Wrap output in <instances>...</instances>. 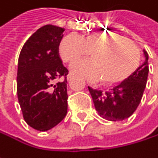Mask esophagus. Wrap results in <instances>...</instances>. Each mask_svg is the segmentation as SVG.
<instances>
[{"instance_id":"34e87169","label":"esophagus","mask_w":158,"mask_h":158,"mask_svg":"<svg viewBox=\"0 0 158 158\" xmlns=\"http://www.w3.org/2000/svg\"><path fill=\"white\" fill-rule=\"evenodd\" d=\"M73 74H71V73H69V75H68V77H67V79H68V80L69 81V80H71V79H73Z\"/></svg>"}]
</instances>
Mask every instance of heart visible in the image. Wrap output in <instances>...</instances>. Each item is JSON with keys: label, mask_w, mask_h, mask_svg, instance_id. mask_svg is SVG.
<instances>
[{"label": "heart", "mask_w": 158, "mask_h": 158, "mask_svg": "<svg viewBox=\"0 0 158 158\" xmlns=\"http://www.w3.org/2000/svg\"><path fill=\"white\" fill-rule=\"evenodd\" d=\"M92 53V59H81L70 66L72 72L92 82L104 79L113 84L127 78L136 68L139 52L127 38L117 34L95 33L82 37L72 33L63 38L59 53L72 62Z\"/></svg>", "instance_id": "obj_1"}]
</instances>
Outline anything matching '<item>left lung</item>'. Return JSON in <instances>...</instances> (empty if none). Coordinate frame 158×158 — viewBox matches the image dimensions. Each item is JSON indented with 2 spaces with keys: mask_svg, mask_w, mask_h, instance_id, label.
I'll return each mask as SVG.
<instances>
[{
  "mask_svg": "<svg viewBox=\"0 0 158 158\" xmlns=\"http://www.w3.org/2000/svg\"><path fill=\"white\" fill-rule=\"evenodd\" d=\"M144 62L128 79L110 91L89 88L95 109L108 121L117 122L129 118L137 109L146 86L148 77V54L143 50Z\"/></svg>",
  "mask_w": 158,
  "mask_h": 158,
  "instance_id": "left-lung-1",
  "label": "left lung"
}]
</instances>
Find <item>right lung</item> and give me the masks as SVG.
I'll return each mask as SVG.
<instances>
[{
    "mask_svg": "<svg viewBox=\"0 0 158 158\" xmlns=\"http://www.w3.org/2000/svg\"><path fill=\"white\" fill-rule=\"evenodd\" d=\"M64 28L48 24L25 42L18 59L17 96L26 123L48 131L67 115V75L58 48ZM64 77L56 83L54 81Z\"/></svg>",
    "mask_w": 158,
    "mask_h": 158,
    "instance_id": "obj_1",
    "label": "right lung"
}]
</instances>
